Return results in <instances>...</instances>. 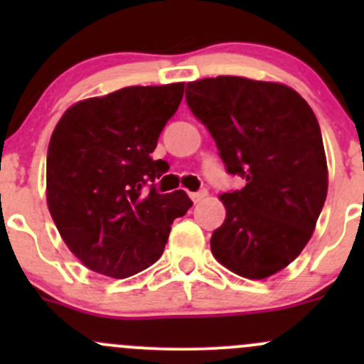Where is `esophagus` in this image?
I'll use <instances>...</instances> for the list:
<instances>
[{
    "instance_id": "obj_1",
    "label": "esophagus",
    "mask_w": 364,
    "mask_h": 364,
    "mask_svg": "<svg viewBox=\"0 0 364 364\" xmlns=\"http://www.w3.org/2000/svg\"><path fill=\"white\" fill-rule=\"evenodd\" d=\"M205 196H208V192H205V190H199V192H190V199H192L193 203H200Z\"/></svg>"
}]
</instances>
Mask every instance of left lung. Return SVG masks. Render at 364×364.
I'll list each match as a JSON object with an SVG mask.
<instances>
[{
	"mask_svg": "<svg viewBox=\"0 0 364 364\" xmlns=\"http://www.w3.org/2000/svg\"><path fill=\"white\" fill-rule=\"evenodd\" d=\"M186 104L215 139L241 190L220 196L225 220L211 252L240 277L284 269L310 241L328 196L318 121L292 87L220 75L186 84Z\"/></svg>",
	"mask_w": 364,
	"mask_h": 364,
	"instance_id": "obj_1",
	"label": "left lung"
}]
</instances>
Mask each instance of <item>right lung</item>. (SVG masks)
Here are the masks:
<instances>
[{
	"mask_svg": "<svg viewBox=\"0 0 364 364\" xmlns=\"http://www.w3.org/2000/svg\"><path fill=\"white\" fill-rule=\"evenodd\" d=\"M185 84L130 86L87 98L56 124L47 151V205L70 252L91 271L127 278L160 259L171 223L192 200L159 193L153 160Z\"/></svg>",
	"mask_w": 364,
	"mask_h": 364,
	"instance_id": "1",
	"label": "right lung"
}]
</instances>
